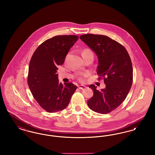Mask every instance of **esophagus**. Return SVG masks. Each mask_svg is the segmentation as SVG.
Segmentation results:
<instances>
[{"label": "esophagus", "instance_id": "obj_1", "mask_svg": "<svg viewBox=\"0 0 155 155\" xmlns=\"http://www.w3.org/2000/svg\"><path fill=\"white\" fill-rule=\"evenodd\" d=\"M86 87L85 86H84V85H80V86H78V88L79 89H84Z\"/></svg>", "mask_w": 155, "mask_h": 155}]
</instances>
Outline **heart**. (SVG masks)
Segmentation results:
<instances>
[{
  "label": "heart",
  "instance_id": "b5f03b06",
  "mask_svg": "<svg viewBox=\"0 0 155 155\" xmlns=\"http://www.w3.org/2000/svg\"><path fill=\"white\" fill-rule=\"evenodd\" d=\"M92 53V52L89 49H85L84 50H83V51L82 52V55H83L84 54H86V53ZM90 75V73L87 72V73H85L83 74H81V75L79 77L78 80L79 81H80L81 82H85L86 81L87 78L88 77L89 75Z\"/></svg>",
  "mask_w": 155,
  "mask_h": 155
}]
</instances>
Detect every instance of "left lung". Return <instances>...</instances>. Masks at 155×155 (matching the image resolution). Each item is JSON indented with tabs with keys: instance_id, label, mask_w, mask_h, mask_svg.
Returning <instances> with one entry per match:
<instances>
[{
	"instance_id": "obj_1",
	"label": "left lung",
	"mask_w": 155,
	"mask_h": 155,
	"mask_svg": "<svg viewBox=\"0 0 155 155\" xmlns=\"http://www.w3.org/2000/svg\"><path fill=\"white\" fill-rule=\"evenodd\" d=\"M80 38L97 56L98 79L103 78L106 84V88L100 91L94 84L89 86L94 91V95L87 101L89 107L98 113H109L125 100L131 89V60L125 48L109 37L88 34Z\"/></svg>"
}]
</instances>
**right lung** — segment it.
<instances>
[{"label": "right lung", "instance_id": "add662e5", "mask_svg": "<svg viewBox=\"0 0 155 155\" xmlns=\"http://www.w3.org/2000/svg\"><path fill=\"white\" fill-rule=\"evenodd\" d=\"M78 39L77 35L52 37L37 48L30 60L28 87L38 103L49 113L65 109L77 89L71 82L59 83L56 73Z\"/></svg>", "mask_w": 155, "mask_h": 155}]
</instances>
